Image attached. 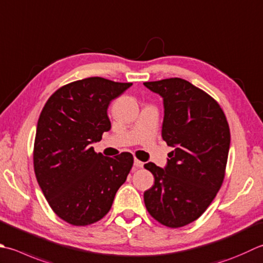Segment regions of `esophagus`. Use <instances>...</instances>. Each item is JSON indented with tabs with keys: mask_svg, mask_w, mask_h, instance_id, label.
Listing matches in <instances>:
<instances>
[{
	"mask_svg": "<svg viewBox=\"0 0 263 263\" xmlns=\"http://www.w3.org/2000/svg\"><path fill=\"white\" fill-rule=\"evenodd\" d=\"M135 166L136 167H138V168H140V167H142L143 166V163L141 162V161H139V159H135Z\"/></svg>",
	"mask_w": 263,
	"mask_h": 263,
	"instance_id": "esophagus-1",
	"label": "esophagus"
}]
</instances>
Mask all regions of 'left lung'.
Returning a JSON list of instances; mask_svg holds the SVG:
<instances>
[{
	"label": "left lung",
	"instance_id": "left-lung-1",
	"mask_svg": "<svg viewBox=\"0 0 263 263\" xmlns=\"http://www.w3.org/2000/svg\"><path fill=\"white\" fill-rule=\"evenodd\" d=\"M164 101L163 140L174 148L165 168H145L155 178L143 194L149 214L168 228L197 220L222 186L230 130L218 101L188 81L173 77L145 82Z\"/></svg>",
	"mask_w": 263,
	"mask_h": 263
}]
</instances>
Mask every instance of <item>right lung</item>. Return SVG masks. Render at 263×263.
Here are the masks:
<instances>
[{
  "label": "right lung",
  "instance_id": "add662e5",
  "mask_svg": "<svg viewBox=\"0 0 263 263\" xmlns=\"http://www.w3.org/2000/svg\"><path fill=\"white\" fill-rule=\"evenodd\" d=\"M131 85L87 77L59 87L41 111L34 172L50 208L66 222L87 226L101 220L131 171L132 154L106 157L91 147L110 130V101Z\"/></svg>",
  "mask_w": 263,
  "mask_h": 263
}]
</instances>
